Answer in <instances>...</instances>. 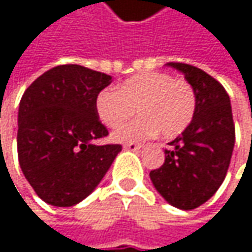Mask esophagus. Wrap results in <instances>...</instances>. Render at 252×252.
Instances as JSON below:
<instances>
[{
  "instance_id": "1",
  "label": "esophagus",
  "mask_w": 252,
  "mask_h": 252,
  "mask_svg": "<svg viewBox=\"0 0 252 252\" xmlns=\"http://www.w3.org/2000/svg\"><path fill=\"white\" fill-rule=\"evenodd\" d=\"M143 147V144H135V143H126L124 144V149L126 150H140Z\"/></svg>"
}]
</instances>
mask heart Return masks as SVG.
<instances>
[{
    "mask_svg": "<svg viewBox=\"0 0 252 252\" xmlns=\"http://www.w3.org/2000/svg\"><path fill=\"white\" fill-rule=\"evenodd\" d=\"M195 92L185 80L166 73H143L126 78L115 90L105 89L96 97V112L108 128L124 124L135 112L140 115L114 132V140L141 141L160 132L163 138L179 135L194 118Z\"/></svg>",
    "mask_w": 252,
    "mask_h": 252,
    "instance_id": "heart-1",
    "label": "heart"
}]
</instances>
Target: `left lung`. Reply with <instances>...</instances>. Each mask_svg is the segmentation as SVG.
I'll return each mask as SVG.
<instances>
[{
	"label": "left lung",
	"instance_id": "8db88e82",
	"mask_svg": "<svg viewBox=\"0 0 252 252\" xmlns=\"http://www.w3.org/2000/svg\"><path fill=\"white\" fill-rule=\"evenodd\" d=\"M181 71L195 92L194 118L165 150V163L150 172L158 192L174 207L192 210L222 185L235 146L230 99L225 87L206 71L182 63Z\"/></svg>",
	"mask_w": 252,
	"mask_h": 252
}]
</instances>
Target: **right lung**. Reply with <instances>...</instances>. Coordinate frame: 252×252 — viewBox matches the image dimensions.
Returning <instances> with one entry per match:
<instances>
[{"label": "right lung", "instance_id": "1", "mask_svg": "<svg viewBox=\"0 0 252 252\" xmlns=\"http://www.w3.org/2000/svg\"><path fill=\"white\" fill-rule=\"evenodd\" d=\"M111 81L108 74L67 64L26 89L19 106V163L45 203L71 207L84 200L121 152L120 144H94L108 135L96 97Z\"/></svg>", "mask_w": 252, "mask_h": 252}]
</instances>
